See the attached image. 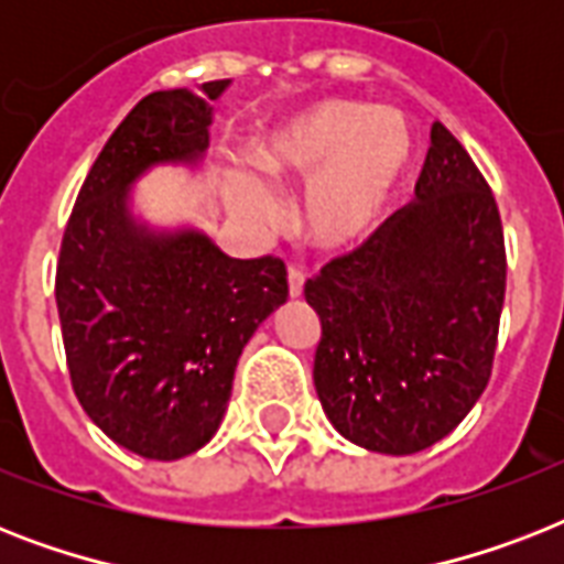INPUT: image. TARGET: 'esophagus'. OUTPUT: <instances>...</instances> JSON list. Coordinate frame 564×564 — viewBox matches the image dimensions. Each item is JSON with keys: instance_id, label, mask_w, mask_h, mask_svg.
I'll return each instance as SVG.
<instances>
[{"instance_id": "1", "label": "esophagus", "mask_w": 564, "mask_h": 564, "mask_svg": "<svg viewBox=\"0 0 564 564\" xmlns=\"http://www.w3.org/2000/svg\"><path fill=\"white\" fill-rule=\"evenodd\" d=\"M286 281H290V299H301L304 295V274L299 269H290Z\"/></svg>"}]
</instances>
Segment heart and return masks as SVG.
<instances>
[{
  "label": "heart",
  "mask_w": 564,
  "mask_h": 564,
  "mask_svg": "<svg viewBox=\"0 0 564 564\" xmlns=\"http://www.w3.org/2000/svg\"><path fill=\"white\" fill-rule=\"evenodd\" d=\"M406 152V126L389 108L327 99L310 105L251 143V163L281 189H304L301 234L318 251H343L369 237ZM230 213L265 234L281 204L257 178H234Z\"/></svg>",
  "instance_id": "heart-1"
}]
</instances>
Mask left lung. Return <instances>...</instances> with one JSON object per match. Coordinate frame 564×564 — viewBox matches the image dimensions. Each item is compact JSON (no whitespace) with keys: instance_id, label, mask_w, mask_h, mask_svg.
<instances>
[{"instance_id":"1","label":"left lung","mask_w":564,"mask_h":564,"mask_svg":"<svg viewBox=\"0 0 564 564\" xmlns=\"http://www.w3.org/2000/svg\"><path fill=\"white\" fill-rule=\"evenodd\" d=\"M503 292L495 195L433 122L415 198L304 286L322 322L313 383L330 424L392 456L445 438L489 383Z\"/></svg>"}]
</instances>
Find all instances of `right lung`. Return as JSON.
Returning <instances> with one entry per match:
<instances>
[{
	"instance_id": "add662e5",
	"label": "right lung",
	"mask_w": 564,
	"mask_h": 564,
	"mask_svg": "<svg viewBox=\"0 0 564 564\" xmlns=\"http://www.w3.org/2000/svg\"><path fill=\"white\" fill-rule=\"evenodd\" d=\"M228 84L137 101L93 163L61 242L55 301L75 398L145 459L170 463L210 442L239 354L290 295L281 260H237L193 225L154 228L134 213L145 172L202 163Z\"/></svg>"
}]
</instances>
